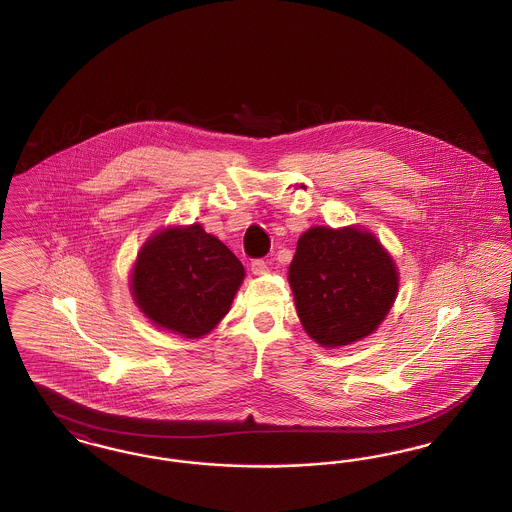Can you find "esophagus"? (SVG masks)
Listing matches in <instances>:
<instances>
[{
	"mask_svg": "<svg viewBox=\"0 0 512 512\" xmlns=\"http://www.w3.org/2000/svg\"><path fill=\"white\" fill-rule=\"evenodd\" d=\"M251 270H253V274H265L267 272V263L263 259H253L251 261Z\"/></svg>",
	"mask_w": 512,
	"mask_h": 512,
	"instance_id": "34e87169",
	"label": "esophagus"
}]
</instances>
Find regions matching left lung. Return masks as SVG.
<instances>
[{
	"instance_id": "1",
	"label": "left lung",
	"mask_w": 512,
	"mask_h": 512,
	"mask_svg": "<svg viewBox=\"0 0 512 512\" xmlns=\"http://www.w3.org/2000/svg\"><path fill=\"white\" fill-rule=\"evenodd\" d=\"M290 286L305 332L324 347L372 334L397 293V268L359 228L307 230L290 265Z\"/></svg>"
}]
</instances>
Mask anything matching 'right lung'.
Returning <instances> with one entry per match:
<instances>
[{
	"instance_id": "add662e5",
	"label": "right lung",
	"mask_w": 512,
	"mask_h": 512,
	"mask_svg": "<svg viewBox=\"0 0 512 512\" xmlns=\"http://www.w3.org/2000/svg\"><path fill=\"white\" fill-rule=\"evenodd\" d=\"M244 280L238 257L199 224L169 228L147 242L132 272L138 307L186 338L211 332Z\"/></svg>"
}]
</instances>
